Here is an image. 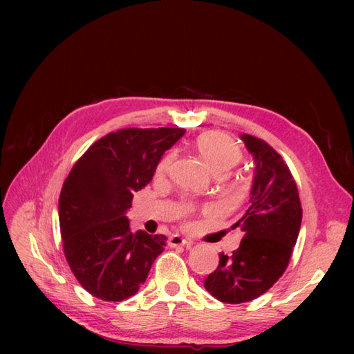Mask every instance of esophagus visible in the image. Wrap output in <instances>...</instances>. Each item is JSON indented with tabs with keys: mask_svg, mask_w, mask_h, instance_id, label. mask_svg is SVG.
<instances>
[{
	"mask_svg": "<svg viewBox=\"0 0 354 354\" xmlns=\"http://www.w3.org/2000/svg\"><path fill=\"white\" fill-rule=\"evenodd\" d=\"M168 245L171 246V248H177V246H192L194 245V242L181 238V236H178V234H173V236L168 239Z\"/></svg>",
	"mask_w": 354,
	"mask_h": 354,
	"instance_id": "1",
	"label": "esophagus"
}]
</instances>
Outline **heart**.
<instances>
[{
    "instance_id": "obj_1",
    "label": "heart",
    "mask_w": 354,
    "mask_h": 354,
    "mask_svg": "<svg viewBox=\"0 0 354 354\" xmlns=\"http://www.w3.org/2000/svg\"><path fill=\"white\" fill-rule=\"evenodd\" d=\"M196 149L203 160L217 177L227 176L242 160V151L232 137L224 133L211 131L202 134L196 140ZM174 160V153L169 152L159 160L158 174H165ZM190 211V205L185 207V212Z\"/></svg>"
}]
</instances>
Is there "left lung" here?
Instances as JSON below:
<instances>
[{"mask_svg": "<svg viewBox=\"0 0 354 354\" xmlns=\"http://www.w3.org/2000/svg\"><path fill=\"white\" fill-rule=\"evenodd\" d=\"M255 160L248 209L233 224L243 238L233 254L203 282L207 291L227 304L259 298L279 281L301 227V202L295 180L282 156L261 138L241 136Z\"/></svg>", "mask_w": 354, "mask_h": 354, "instance_id": "obj_1", "label": "left lung"}]
</instances>
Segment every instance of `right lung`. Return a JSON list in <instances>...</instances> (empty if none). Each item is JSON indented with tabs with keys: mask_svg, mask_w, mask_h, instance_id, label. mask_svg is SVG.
Instances as JSON below:
<instances>
[{
	"mask_svg": "<svg viewBox=\"0 0 354 354\" xmlns=\"http://www.w3.org/2000/svg\"><path fill=\"white\" fill-rule=\"evenodd\" d=\"M185 128H124L93 143L73 165L59 198L63 251L85 291L122 301L145 283L164 234L131 232L125 212L152 180Z\"/></svg>",
	"mask_w": 354,
	"mask_h": 354,
	"instance_id": "1",
	"label": "right lung"
}]
</instances>
